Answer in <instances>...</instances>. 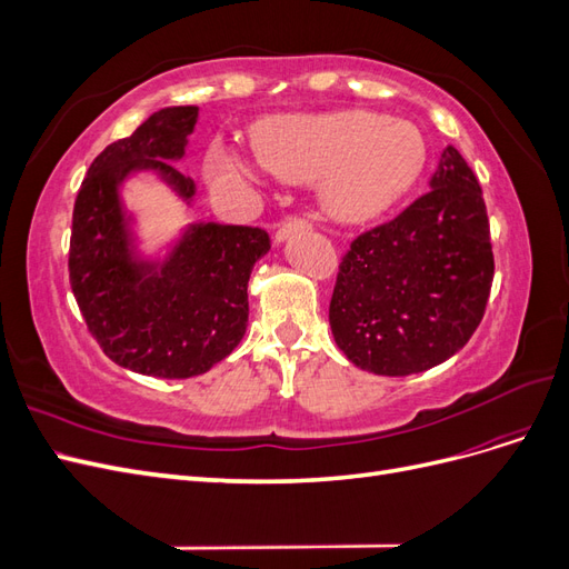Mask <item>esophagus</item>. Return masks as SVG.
Instances as JSON below:
<instances>
[{
  "mask_svg": "<svg viewBox=\"0 0 569 569\" xmlns=\"http://www.w3.org/2000/svg\"><path fill=\"white\" fill-rule=\"evenodd\" d=\"M311 228V222H308L306 218H289L287 222H282V226L278 228V232H274V242L282 244L284 239H289L291 234H297L301 230H308Z\"/></svg>",
  "mask_w": 569,
  "mask_h": 569,
  "instance_id": "obj_1",
  "label": "esophagus"
}]
</instances>
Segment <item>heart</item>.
Instances as JSON below:
<instances>
[{
	"instance_id": "1",
	"label": "heart",
	"mask_w": 569,
	"mask_h": 569,
	"mask_svg": "<svg viewBox=\"0 0 569 569\" xmlns=\"http://www.w3.org/2000/svg\"><path fill=\"white\" fill-rule=\"evenodd\" d=\"M258 159L218 142L209 151V178L226 184H261L263 173L284 182H316L325 213L356 226L389 211L418 182L427 144L408 120L370 111H335L270 120L253 134Z\"/></svg>"
}]
</instances>
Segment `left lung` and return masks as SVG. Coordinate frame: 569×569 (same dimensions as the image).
Segmentation results:
<instances>
[{
  "label": "left lung",
  "instance_id": "8db88e82",
  "mask_svg": "<svg viewBox=\"0 0 569 569\" xmlns=\"http://www.w3.org/2000/svg\"><path fill=\"white\" fill-rule=\"evenodd\" d=\"M429 192L351 242L330 301L337 347L360 370L416 375L458 353L485 316L493 253L481 187L456 147Z\"/></svg>",
  "mask_w": 569,
  "mask_h": 569
}]
</instances>
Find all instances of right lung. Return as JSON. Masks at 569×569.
<instances>
[{"label":"right lung","mask_w":569,"mask_h":569,"mask_svg":"<svg viewBox=\"0 0 569 569\" xmlns=\"http://www.w3.org/2000/svg\"><path fill=\"white\" fill-rule=\"evenodd\" d=\"M197 118V107H168L109 144L73 209L68 270L88 330L116 366L163 380L209 372L234 351L247 332L253 263L270 251L266 230L218 222L187 226L163 258L137 247L123 182L153 170L192 203L197 184L173 163Z\"/></svg>","instance_id":"1"}]
</instances>
